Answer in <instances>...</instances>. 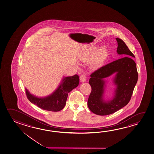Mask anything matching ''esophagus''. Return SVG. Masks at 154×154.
<instances>
[{"label":"esophagus","instance_id":"obj_1","mask_svg":"<svg viewBox=\"0 0 154 154\" xmlns=\"http://www.w3.org/2000/svg\"><path fill=\"white\" fill-rule=\"evenodd\" d=\"M80 81H81V82H86V76L85 75H82L80 76Z\"/></svg>","mask_w":154,"mask_h":154}]
</instances>
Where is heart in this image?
<instances>
[{
  "instance_id": "b5f03b06",
  "label": "heart",
  "mask_w": 154,
  "mask_h": 154,
  "mask_svg": "<svg viewBox=\"0 0 154 154\" xmlns=\"http://www.w3.org/2000/svg\"><path fill=\"white\" fill-rule=\"evenodd\" d=\"M108 56L107 48L104 46L99 47L97 46L91 47L87 50L80 57V60L84 63L90 62V67L93 70L99 69L104 65Z\"/></svg>"
}]
</instances>
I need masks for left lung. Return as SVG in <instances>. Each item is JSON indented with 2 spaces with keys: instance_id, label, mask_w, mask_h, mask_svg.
Instances as JSON below:
<instances>
[{
  "instance_id": "1",
  "label": "left lung",
  "mask_w": 154,
  "mask_h": 154,
  "mask_svg": "<svg viewBox=\"0 0 154 154\" xmlns=\"http://www.w3.org/2000/svg\"><path fill=\"white\" fill-rule=\"evenodd\" d=\"M117 41V53L128 55L107 64L91 75L89 84L91 91L88 100V106L91 112L98 115H108L125 107L130 101L138 80L136 64L131 57L134 55L125 42L119 38ZM115 74L113 82L116 86L111 100L104 99L106 81L105 78Z\"/></svg>"
}]
</instances>
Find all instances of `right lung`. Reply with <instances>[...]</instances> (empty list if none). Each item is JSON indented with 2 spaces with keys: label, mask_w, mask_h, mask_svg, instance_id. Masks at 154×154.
I'll return each instance as SVG.
<instances>
[{
  "label": "right lung",
  "mask_w": 154,
  "mask_h": 154,
  "mask_svg": "<svg viewBox=\"0 0 154 154\" xmlns=\"http://www.w3.org/2000/svg\"><path fill=\"white\" fill-rule=\"evenodd\" d=\"M79 84V76L75 74L70 76H63L57 88L52 94L45 97H38L30 93L25 88L29 101L42 109L59 112L65 106L68 94L77 87Z\"/></svg>",
  "instance_id": "obj_1"
}]
</instances>
